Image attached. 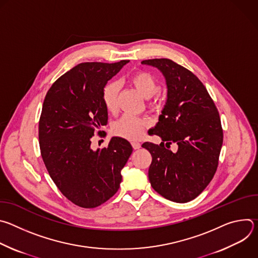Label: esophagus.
Wrapping results in <instances>:
<instances>
[{"label":"esophagus","mask_w":258,"mask_h":258,"mask_svg":"<svg viewBox=\"0 0 258 258\" xmlns=\"http://www.w3.org/2000/svg\"><path fill=\"white\" fill-rule=\"evenodd\" d=\"M132 146H133V148H134L135 150H138V149L141 148V144H140V143L134 142V143H132Z\"/></svg>","instance_id":"34e87169"}]
</instances>
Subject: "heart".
<instances>
[{"label": "heart", "instance_id": "b5f03b06", "mask_svg": "<svg viewBox=\"0 0 258 258\" xmlns=\"http://www.w3.org/2000/svg\"><path fill=\"white\" fill-rule=\"evenodd\" d=\"M130 82L146 99L152 98L150 107L154 109H160L162 107V99L157 95L161 90V86L151 73L143 70L137 71L130 77ZM119 91L120 85L118 82L107 84L102 91V102L110 113H114L117 110ZM147 125L148 122L145 119L125 114L113 124L112 132L117 137L135 142L140 139Z\"/></svg>", "mask_w": 258, "mask_h": 258}]
</instances>
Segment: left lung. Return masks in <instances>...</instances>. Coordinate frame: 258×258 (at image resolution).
Returning <instances> with one entry per match:
<instances>
[{
	"mask_svg": "<svg viewBox=\"0 0 258 258\" xmlns=\"http://www.w3.org/2000/svg\"><path fill=\"white\" fill-rule=\"evenodd\" d=\"M165 77L167 101L153 128L161 144L142 145L152 155L148 176L152 188L164 198L186 203L208 186L218 165L224 133L217 108L201 81L170 59L143 60ZM176 142L175 154L166 150Z\"/></svg>",
	"mask_w": 258,
	"mask_h": 258,
	"instance_id": "1",
	"label": "left lung"
}]
</instances>
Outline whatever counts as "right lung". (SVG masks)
<instances>
[{
    "label": "right lung",
    "mask_w": 258,
    "mask_h": 258,
    "mask_svg": "<svg viewBox=\"0 0 258 258\" xmlns=\"http://www.w3.org/2000/svg\"><path fill=\"white\" fill-rule=\"evenodd\" d=\"M128 60L85 62L61 76L49 89L39 121V143L46 168L73 204L95 208L119 189L121 169L133 147L113 137L94 151L92 138L108 122L102 91Z\"/></svg>",
    "instance_id": "right-lung-1"
}]
</instances>
